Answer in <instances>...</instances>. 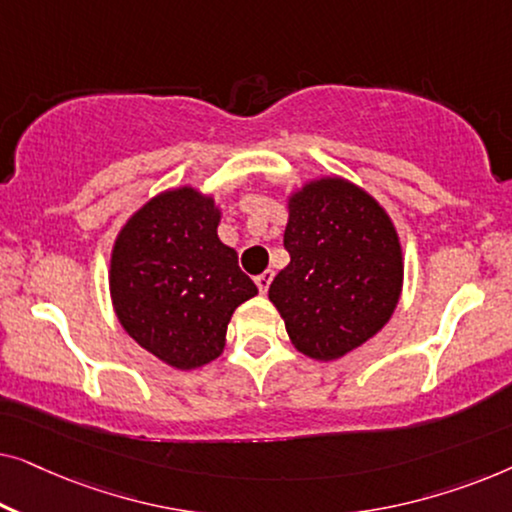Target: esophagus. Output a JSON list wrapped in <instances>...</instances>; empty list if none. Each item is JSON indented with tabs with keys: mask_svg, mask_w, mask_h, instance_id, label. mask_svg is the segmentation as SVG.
Here are the masks:
<instances>
[{
	"mask_svg": "<svg viewBox=\"0 0 512 512\" xmlns=\"http://www.w3.org/2000/svg\"><path fill=\"white\" fill-rule=\"evenodd\" d=\"M272 275H275V272L272 270H265V272H261V275L256 277V286H258V291L261 293H265L270 289V282H272Z\"/></svg>",
	"mask_w": 512,
	"mask_h": 512,
	"instance_id": "obj_1",
	"label": "esophagus"
}]
</instances>
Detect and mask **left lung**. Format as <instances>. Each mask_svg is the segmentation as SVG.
Segmentation results:
<instances>
[{"label":"left lung","instance_id":"1","mask_svg":"<svg viewBox=\"0 0 512 512\" xmlns=\"http://www.w3.org/2000/svg\"><path fill=\"white\" fill-rule=\"evenodd\" d=\"M291 263L270 284L298 352L335 361L382 331L403 289L401 240L373 195L319 177L289 195Z\"/></svg>","mask_w":512,"mask_h":512}]
</instances>
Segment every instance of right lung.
I'll return each instance as SVG.
<instances>
[{
    "instance_id": "right-lung-1",
    "label": "right lung",
    "mask_w": 512,
    "mask_h": 512,
    "mask_svg": "<svg viewBox=\"0 0 512 512\" xmlns=\"http://www.w3.org/2000/svg\"><path fill=\"white\" fill-rule=\"evenodd\" d=\"M221 209L193 186L158 193L125 221L109 291L125 333L177 370L221 356L230 317L258 289L216 235Z\"/></svg>"
}]
</instances>
